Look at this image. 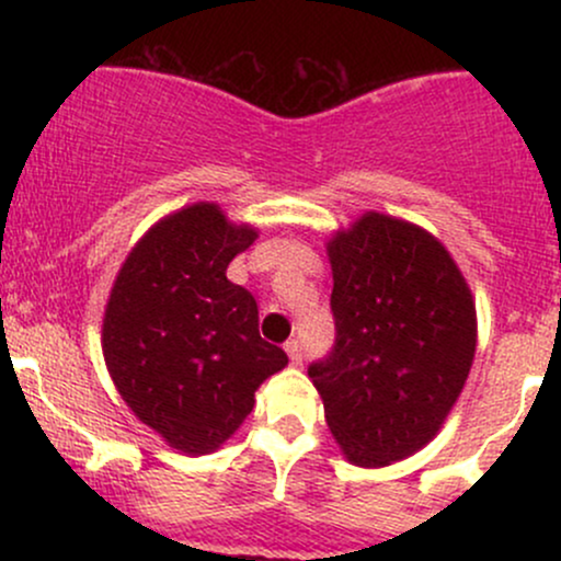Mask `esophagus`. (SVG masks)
Segmentation results:
<instances>
[{"instance_id":"obj_1","label":"esophagus","mask_w":561,"mask_h":561,"mask_svg":"<svg viewBox=\"0 0 561 561\" xmlns=\"http://www.w3.org/2000/svg\"><path fill=\"white\" fill-rule=\"evenodd\" d=\"M285 351H287L289 362H293L295 366L302 364V345H300V340H289V343L285 345Z\"/></svg>"}]
</instances>
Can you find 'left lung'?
I'll list each match as a JSON object with an SVG mask.
<instances>
[{
	"label": "left lung",
	"instance_id": "obj_1",
	"mask_svg": "<svg viewBox=\"0 0 561 561\" xmlns=\"http://www.w3.org/2000/svg\"><path fill=\"white\" fill-rule=\"evenodd\" d=\"M334 345L308 366L332 435L358 467L427 446L474 358V302L433 234L366 214L330 242Z\"/></svg>",
	"mask_w": 561,
	"mask_h": 561
}]
</instances>
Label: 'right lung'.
Masks as SVG:
<instances>
[{
    "label": "right lung",
    "instance_id": "1",
    "mask_svg": "<svg viewBox=\"0 0 561 561\" xmlns=\"http://www.w3.org/2000/svg\"><path fill=\"white\" fill-rule=\"evenodd\" d=\"M253 240L210 203L179 210L141 237L107 302L102 351L115 388L184 454L221 446L287 364L261 337L259 302L227 279Z\"/></svg>",
    "mask_w": 561,
    "mask_h": 561
}]
</instances>
